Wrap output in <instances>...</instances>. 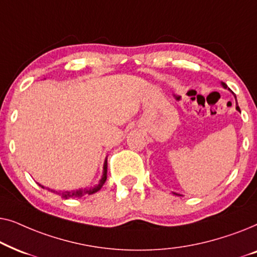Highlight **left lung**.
<instances>
[{"label":"left lung","mask_w":257,"mask_h":257,"mask_svg":"<svg viewBox=\"0 0 257 257\" xmlns=\"http://www.w3.org/2000/svg\"><path fill=\"white\" fill-rule=\"evenodd\" d=\"M221 85H222L223 89H227V87H228V86H227V84H224L223 82H221ZM234 97H235V99H236V96H234ZM236 110H237L238 112H241V111H240V107L237 106V101H236ZM173 194H174V195H179V196H181L180 194H178V193H175V192H173Z\"/></svg>","instance_id":"1"}]
</instances>
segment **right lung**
<instances>
[{
  "label": "right lung",
  "mask_w": 257,
  "mask_h": 257,
  "mask_svg": "<svg viewBox=\"0 0 257 257\" xmlns=\"http://www.w3.org/2000/svg\"><path fill=\"white\" fill-rule=\"evenodd\" d=\"M106 178H107V160L105 159L104 161V165H103V174H101V178L99 182H98L97 185L94 186H91V187H85V188H79V189H73V191H55V189H51V188H48V191H50L52 193H56V194H58L59 196H62V198L64 199H69V198H82L84 195H91V194H94V193L99 191V189L103 187V185L105 184V181H106ZM40 186L42 188H45L44 186H42L40 184Z\"/></svg>",
  "instance_id": "obj_1"
}]
</instances>
